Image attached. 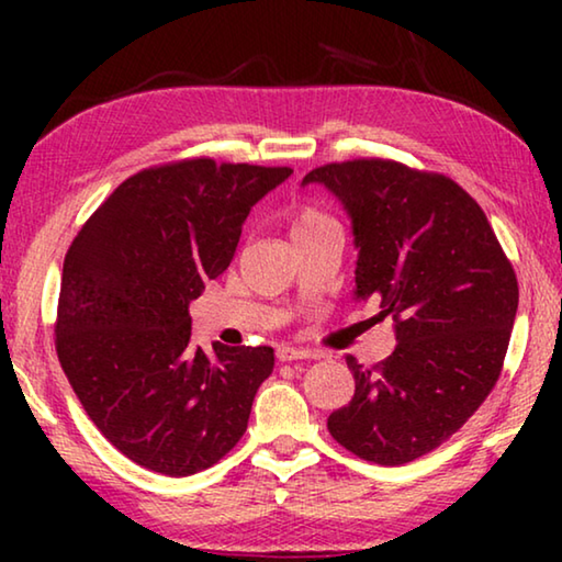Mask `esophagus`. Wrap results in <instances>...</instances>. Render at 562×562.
I'll return each mask as SVG.
<instances>
[{"instance_id": "1", "label": "esophagus", "mask_w": 562, "mask_h": 562, "mask_svg": "<svg viewBox=\"0 0 562 562\" xmlns=\"http://www.w3.org/2000/svg\"><path fill=\"white\" fill-rule=\"evenodd\" d=\"M278 359L280 361H294V359H312L315 355H312L310 349H302V347H292V345H278Z\"/></svg>"}]
</instances>
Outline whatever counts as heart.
<instances>
[{"label": "heart", "mask_w": 562, "mask_h": 562, "mask_svg": "<svg viewBox=\"0 0 562 562\" xmlns=\"http://www.w3.org/2000/svg\"><path fill=\"white\" fill-rule=\"evenodd\" d=\"M325 223H329V217L325 213L317 211V207H312V205H302V207H297V211L292 213L290 233L292 235L310 233V231H315V227L325 225Z\"/></svg>", "instance_id": "obj_1"}]
</instances>
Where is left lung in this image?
<instances>
[{"instance_id": "obj_1", "label": "left lung", "mask_w": 562, "mask_h": 562, "mask_svg": "<svg viewBox=\"0 0 562 562\" xmlns=\"http://www.w3.org/2000/svg\"><path fill=\"white\" fill-rule=\"evenodd\" d=\"M351 217L357 297H379L396 347L374 367L347 357L355 396L327 418L339 446L402 465L461 429L496 386L518 310V280L481 205L431 170L389 158L327 164Z\"/></svg>"}]
</instances>
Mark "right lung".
I'll use <instances>...</instances> for the list:
<instances>
[{
  "mask_svg": "<svg viewBox=\"0 0 562 562\" xmlns=\"http://www.w3.org/2000/svg\"><path fill=\"white\" fill-rule=\"evenodd\" d=\"M290 173L205 156L150 166L74 237L56 355L83 412L133 463L178 479L243 439L274 351L193 347L188 304L227 270L250 207Z\"/></svg>",
  "mask_w": 562,
  "mask_h": 562,
  "instance_id": "1",
  "label": "right lung"
}]
</instances>
